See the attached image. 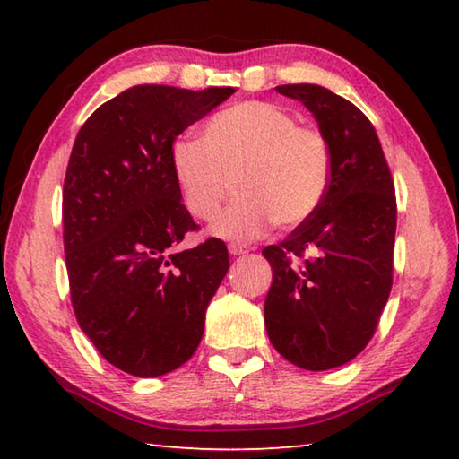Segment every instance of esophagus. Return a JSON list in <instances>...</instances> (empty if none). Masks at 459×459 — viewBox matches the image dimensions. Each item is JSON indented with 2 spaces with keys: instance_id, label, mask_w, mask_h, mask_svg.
Instances as JSON below:
<instances>
[{
  "instance_id": "obj_1",
  "label": "esophagus",
  "mask_w": 459,
  "mask_h": 459,
  "mask_svg": "<svg viewBox=\"0 0 459 459\" xmlns=\"http://www.w3.org/2000/svg\"><path fill=\"white\" fill-rule=\"evenodd\" d=\"M229 253L230 255H245V253H248V247L247 245H240V243H230L229 245Z\"/></svg>"
}]
</instances>
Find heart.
Wrapping results in <instances>:
<instances>
[{"label": "heart", "instance_id": "heart-1", "mask_svg": "<svg viewBox=\"0 0 459 459\" xmlns=\"http://www.w3.org/2000/svg\"><path fill=\"white\" fill-rule=\"evenodd\" d=\"M172 172L198 221L219 216L235 178L238 196L212 232L247 240L263 235L273 221L283 229L306 222L328 192L332 155L320 131L298 126L287 108L245 100L212 115L202 139H178Z\"/></svg>", "mask_w": 459, "mask_h": 459}]
</instances>
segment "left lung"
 I'll return each mask as SVG.
<instances>
[{
  "label": "left lung",
  "mask_w": 459,
  "mask_h": 459,
  "mask_svg": "<svg viewBox=\"0 0 459 459\" xmlns=\"http://www.w3.org/2000/svg\"><path fill=\"white\" fill-rule=\"evenodd\" d=\"M314 115L332 155L328 192L283 243L263 248L273 269L265 328L285 360L328 370L364 351L393 285L397 200L372 123L320 84H281Z\"/></svg>",
  "instance_id": "left-lung-1"
}]
</instances>
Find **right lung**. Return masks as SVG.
<instances>
[{"mask_svg":"<svg viewBox=\"0 0 459 459\" xmlns=\"http://www.w3.org/2000/svg\"><path fill=\"white\" fill-rule=\"evenodd\" d=\"M232 92L137 84L74 139L62 190L73 307L100 356L127 375L161 377L192 359L229 271L219 238L178 248L198 224L182 204L172 143Z\"/></svg>","mask_w":459,"mask_h":459,"instance_id":"1","label":"right lung"}]
</instances>
